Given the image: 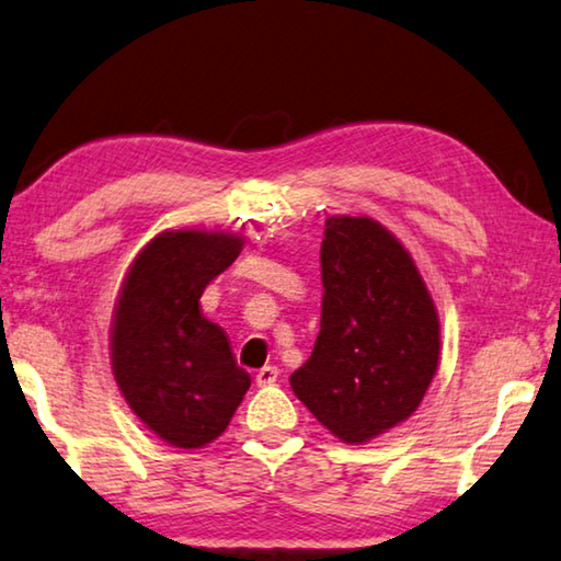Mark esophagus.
<instances>
[{
    "label": "esophagus",
    "mask_w": 561,
    "mask_h": 561,
    "mask_svg": "<svg viewBox=\"0 0 561 561\" xmlns=\"http://www.w3.org/2000/svg\"><path fill=\"white\" fill-rule=\"evenodd\" d=\"M279 377V369L277 367H262L260 371H256V385L260 387H266V385H274Z\"/></svg>",
    "instance_id": "obj_1"
}]
</instances>
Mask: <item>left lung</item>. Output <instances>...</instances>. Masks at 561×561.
I'll list each match as a JSON object with an SVG mask.
<instances>
[{
	"label": "left lung",
	"mask_w": 561,
	"mask_h": 561,
	"mask_svg": "<svg viewBox=\"0 0 561 561\" xmlns=\"http://www.w3.org/2000/svg\"><path fill=\"white\" fill-rule=\"evenodd\" d=\"M322 322L289 377L336 437L362 444L420 407L439 362V322L412 256L367 217L324 221Z\"/></svg>",
	"instance_id": "1"
}]
</instances>
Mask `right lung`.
<instances>
[{
  "label": "right lung",
  "instance_id": "obj_1",
  "mask_svg": "<svg viewBox=\"0 0 561 561\" xmlns=\"http://www.w3.org/2000/svg\"><path fill=\"white\" fill-rule=\"evenodd\" d=\"M242 252L225 232H167L131 264L114 312L112 369L124 399L157 437L197 449L227 430L252 385L199 299Z\"/></svg>",
  "mask_w": 561,
  "mask_h": 561
}]
</instances>
